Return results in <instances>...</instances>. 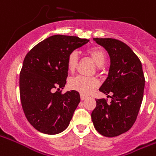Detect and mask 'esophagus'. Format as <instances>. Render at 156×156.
<instances>
[{"instance_id": "34e87169", "label": "esophagus", "mask_w": 156, "mask_h": 156, "mask_svg": "<svg viewBox=\"0 0 156 156\" xmlns=\"http://www.w3.org/2000/svg\"><path fill=\"white\" fill-rule=\"evenodd\" d=\"M80 97H81V100H82V101H84L85 99H87L86 96H84V95H83V94H81Z\"/></svg>"}]
</instances>
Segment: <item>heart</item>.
Here are the masks:
<instances>
[{"label":"heart","mask_w":156,"mask_h":156,"mask_svg":"<svg viewBox=\"0 0 156 156\" xmlns=\"http://www.w3.org/2000/svg\"><path fill=\"white\" fill-rule=\"evenodd\" d=\"M92 60L98 66H101L106 59V53L101 47H92L87 51ZM78 65V54L77 51H72L69 55L67 59V67L70 72H73ZM99 85V82L96 78H86L83 76H77L71 78L69 87L73 90L82 94H89L96 89Z\"/></svg>","instance_id":"1"}]
</instances>
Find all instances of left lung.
<instances>
[{"label": "left lung", "mask_w": 156, "mask_h": 156, "mask_svg": "<svg viewBox=\"0 0 156 156\" xmlns=\"http://www.w3.org/2000/svg\"><path fill=\"white\" fill-rule=\"evenodd\" d=\"M93 40L110 58L108 77L99 91L112 96L110 104L104 98L96 100L91 120L100 134L113 137L126 133L135 123L143 99L145 77L140 59L127 44L114 38Z\"/></svg>", "instance_id": "1"}]
</instances>
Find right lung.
<instances>
[{
  "instance_id": "right-lung-1",
  "label": "right lung",
  "mask_w": 156,
  "mask_h": 156,
  "mask_svg": "<svg viewBox=\"0 0 156 156\" xmlns=\"http://www.w3.org/2000/svg\"><path fill=\"white\" fill-rule=\"evenodd\" d=\"M88 41L74 36L54 35L26 55L20 74V100L28 122L42 133L58 134L69 124L80 95L74 90L65 94L58 91L66 84L69 55Z\"/></svg>"
}]
</instances>
